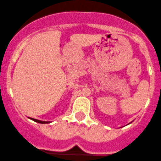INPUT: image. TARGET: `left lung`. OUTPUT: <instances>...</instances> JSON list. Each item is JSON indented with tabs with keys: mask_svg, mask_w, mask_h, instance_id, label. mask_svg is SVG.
I'll list each match as a JSON object with an SVG mask.
<instances>
[{
	"mask_svg": "<svg viewBox=\"0 0 161 161\" xmlns=\"http://www.w3.org/2000/svg\"><path fill=\"white\" fill-rule=\"evenodd\" d=\"M130 123H131V122H130ZM130 123H129V124H130Z\"/></svg>",
	"mask_w": 161,
	"mask_h": 161,
	"instance_id": "1",
	"label": "left lung"
}]
</instances>
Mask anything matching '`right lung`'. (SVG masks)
I'll return each mask as SVG.
<instances>
[{"label":"right lung","mask_w":161,"mask_h":161,"mask_svg":"<svg viewBox=\"0 0 161 161\" xmlns=\"http://www.w3.org/2000/svg\"><path fill=\"white\" fill-rule=\"evenodd\" d=\"M28 119H31V120L35 121V122H39V123H41V124H47V123H50L51 122H50V121H41V120H38V119H32V118H30L28 117Z\"/></svg>","instance_id":"obj_1"}]
</instances>
